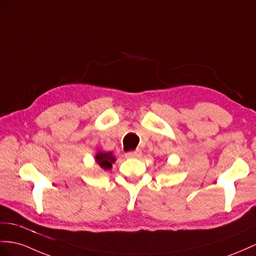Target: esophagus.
<instances>
[{"label":"esophagus","mask_w":256,"mask_h":256,"mask_svg":"<svg viewBox=\"0 0 256 256\" xmlns=\"http://www.w3.org/2000/svg\"><path fill=\"white\" fill-rule=\"evenodd\" d=\"M142 156V152L140 150H134V152H128L126 154V156L128 159H136V158H140Z\"/></svg>","instance_id":"obj_1"}]
</instances>
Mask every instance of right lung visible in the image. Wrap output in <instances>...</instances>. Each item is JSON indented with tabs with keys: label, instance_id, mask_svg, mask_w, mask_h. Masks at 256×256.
<instances>
[{
	"label": "right lung",
	"instance_id": "obj_1",
	"mask_svg": "<svg viewBox=\"0 0 256 256\" xmlns=\"http://www.w3.org/2000/svg\"><path fill=\"white\" fill-rule=\"evenodd\" d=\"M96 162L104 170H109L112 166V163L116 161V158L111 152H98L95 156Z\"/></svg>",
	"mask_w": 256,
	"mask_h": 256
}]
</instances>
